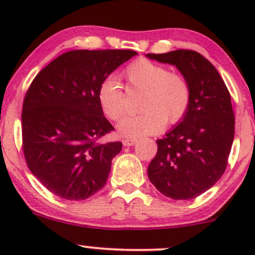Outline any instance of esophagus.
<instances>
[{
    "label": "esophagus",
    "instance_id": "1",
    "mask_svg": "<svg viewBox=\"0 0 255 255\" xmlns=\"http://www.w3.org/2000/svg\"><path fill=\"white\" fill-rule=\"evenodd\" d=\"M137 141V140L135 139V137H127V139H124V145L125 146H133L135 142Z\"/></svg>",
    "mask_w": 255,
    "mask_h": 255
}]
</instances>
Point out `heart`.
<instances>
[{"label":"heart","instance_id":"heart-1","mask_svg":"<svg viewBox=\"0 0 255 255\" xmlns=\"http://www.w3.org/2000/svg\"><path fill=\"white\" fill-rule=\"evenodd\" d=\"M131 89L142 91L139 99L140 113L125 116L118 124L122 136L137 137L162 130L164 125L180 122L191 104L192 91L183 75L170 73L162 64L146 58L135 61L125 71ZM98 102L111 120H119L125 113V93L115 78H107L98 87Z\"/></svg>","mask_w":255,"mask_h":255}]
</instances>
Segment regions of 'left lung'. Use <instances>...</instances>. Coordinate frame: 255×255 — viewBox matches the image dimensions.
Segmentation results:
<instances>
[{
	"instance_id": "left-lung-1",
	"label": "left lung",
	"mask_w": 255,
	"mask_h": 255,
	"mask_svg": "<svg viewBox=\"0 0 255 255\" xmlns=\"http://www.w3.org/2000/svg\"><path fill=\"white\" fill-rule=\"evenodd\" d=\"M176 66L192 91L186 116L157 140L147 175L154 187L174 200H191L210 189L228 164L235 134L230 93L213 64L193 50L147 54Z\"/></svg>"
}]
</instances>
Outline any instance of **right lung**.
<instances>
[{
	"mask_svg": "<svg viewBox=\"0 0 255 255\" xmlns=\"http://www.w3.org/2000/svg\"><path fill=\"white\" fill-rule=\"evenodd\" d=\"M133 50H73L33 79L21 114L22 150L28 169L48 191L85 200L105 186L121 141L103 142L114 130L98 102L104 79Z\"/></svg>",
	"mask_w": 255,
	"mask_h": 255,
	"instance_id": "obj_1",
	"label": "right lung"
}]
</instances>
